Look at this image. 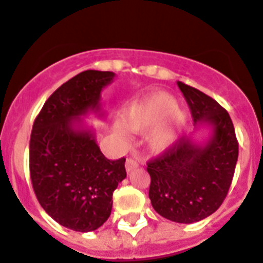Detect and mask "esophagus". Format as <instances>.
<instances>
[{"instance_id": "esophagus-1", "label": "esophagus", "mask_w": 263, "mask_h": 263, "mask_svg": "<svg viewBox=\"0 0 263 263\" xmlns=\"http://www.w3.org/2000/svg\"><path fill=\"white\" fill-rule=\"evenodd\" d=\"M139 162L136 161L135 158H127V161H125V168H127V172H132L134 168L138 167Z\"/></svg>"}]
</instances>
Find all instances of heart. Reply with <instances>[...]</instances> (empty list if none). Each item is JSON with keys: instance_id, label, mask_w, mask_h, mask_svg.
Here are the masks:
<instances>
[{"instance_id": "obj_1", "label": "heart", "mask_w": 263, "mask_h": 263, "mask_svg": "<svg viewBox=\"0 0 263 263\" xmlns=\"http://www.w3.org/2000/svg\"><path fill=\"white\" fill-rule=\"evenodd\" d=\"M123 121L115 124L117 135H127L125 126L135 132H146L154 127L150 135L151 148L163 151L174 142L177 129L185 123V115L178 109V102L173 96L153 91L131 102L124 109Z\"/></svg>"}]
</instances>
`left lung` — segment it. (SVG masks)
<instances>
[{
	"instance_id": "8db88e82",
	"label": "left lung",
	"mask_w": 263,
	"mask_h": 263,
	"mask_svg": "<svg viewBox=\"0 0 263 263\" xmlns=\"http://www.w3.org/2000/svg\"><path fill=\"white\" fill-rule=\"evenodd\" d=\"M196 128L208 127L204 143L192 136L147 163L151 177L148 197L161 216L191 224L212 215L227 196L238 162V140L228 112L213 98L178 82Z\"/></svg>"
}]
</instances>
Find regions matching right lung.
Instances as JSON below:
<instances>
[{
    "label": "right lung",
    "mask_w": 263,
    "mask_h": 263,
    "mask_svg": "<svg viewBox=\"0 0 263 263\" xmlns=\"http://www.w3.org/2000/svg\"><path fill=\"white\" fill-rule=\"evenodd\" d=\"M112 71L86 70L48 97L35 119L29 142V173L36 197L57 223L72 231H95L108 220L112 196L127 177L125 158L104 157L95 131L81 117H102L101 90Z\"/></svg>",
    "instance_id": "obj_1"
}]
</instances>
